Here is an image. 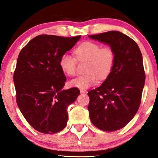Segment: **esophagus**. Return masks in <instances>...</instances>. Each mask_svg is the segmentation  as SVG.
I'll return each instance as SVG.
<instances>
[{
  "mask_svg": "<svg viewBox=\"0 0 158 158\" xmlns=\"http://www.w3.org/2000/svg\"><path fill=\"white\" fill-rule=\"evenodd\" d=\"M80 91L81 94H87V91L86 89H80Z\"/></svg>",
  "mask_w": 158,
  "mask_h": 158,
  "instance_id": "34e87169",
  "label": "esophagus"
}]
</instances>
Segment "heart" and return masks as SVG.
<instances>
[{
	"label": "heart",
	"instance_id": "heart-1",
	"mask_svg": "<svg viewBox=\"0 0 158 158\" xmlns=\"http://www.w3.org/2000/svg\"><path fill=\"white\" fill-rule=\"evenodd\" d=\"M77 60H87L84 75L71 80L70 85L73 87L85 89L96 85L98 78L105 80L111 73L114 64L115 54L108 47L101 48L100 44L92 42H84L74 50ZM77 61L73 56L68 53L61 56L59 64L62 71L69 76L76 74Z\"/></svg>",
	"mask_w": 158,
	"mask_h": 158
}]
</instances>
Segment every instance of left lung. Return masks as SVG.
<instances>
[{"instance_id": "1", "label": "left lung", "mask_w": 158, "mask_h": 158, "mask_svg": "<svg viewBox=\"0 0 158 158\" xmlns=\"http://www.w3.org/2000/svg\"><path fill=\"white\" fill-rule=\"evenodd\" d=\"M89 38L108 44L115 54L111 73L100 87L88 92L92 124L105 131L123 129L139 109L145 82L142 56L134 40L110 31Z\"/></svg>"}]
</instances>
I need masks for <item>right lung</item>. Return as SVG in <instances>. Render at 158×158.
I'll list each match as a JSON object with an SVG mask.
<instances>
[{
    "instance_id": "add662e5",
    "label": "right lung",
    "mask_w": 158,
    "mask_h": 158,
    "mask_svg": "<svg viewBox=\"0 0 158 158\" xmlns=\"http://www.w3.org/2000/svg\"><path fill=\"white\" fill-rule=\"evenodd\" d=\"M81 36L40 35L27 44L14 73L16 102L29 124L38 131H60L68 120L67 107L80 95L78 88L63 89L66 77L59 64Z\"/></svg>"
}]
</instances>
